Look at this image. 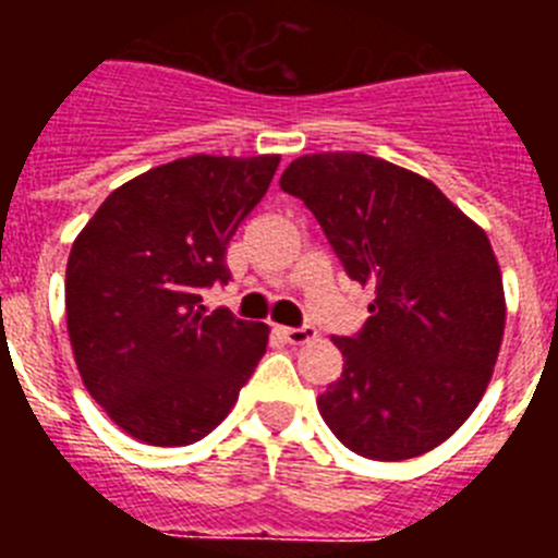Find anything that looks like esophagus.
<instances>
[{
    "label": "esophagus",
    "mask_w": 558,
    "mask_h": 558,
    "mask_svg": "<svg viewBox=\"0 0 558 558\" xmlns=\"http://www.w3.org/2000/svg\"><path fill=\"white\" fill-rule=\"evenodd\" d=\"M282 335L288 343H293V347H302V343H310V340H315V329L313 327H282Z\"/></svg>",
    "instance_id": "34e87169"
}]
</instances>
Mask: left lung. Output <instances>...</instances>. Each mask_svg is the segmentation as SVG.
Masks as SVG:
<instances>
[{"label": "left lung", "instance_id": "left-lung-1", "mask_svg": "<svg viewBox=\"0 0 558 558\" xmlns=\"http://www.w3.org/2000/svg\"><path fill=\"white\" fill-rule=\"evenodd\" d=\"M279 186L377 293L366 327L332 338L343 374L318 397L324 422L374 461L430 452L475 411L500 352L506 295L489 236L433 181L366 153H310Z\"/></svg>", "mask_w": 558, "mask_h": 558}]
</instances>
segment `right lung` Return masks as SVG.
<instances>
[{
	"mask_svg": "<svg viewBox=\"0 0 558 558\" xmlns=\"http://www.w3.org/2000/svg\"><path fill=\"white\" fill-rule=\"evenodd\" d=\"M279 156H186L113 190L72 243L66 329L83 386L136 441L184 447L229 416L268 324L206 310Z\"/></svg>",
	"mask_w": 558,
	"mask_h": 558,
	"instance_id": "right-lung-1",
	"label": "right lung"
}]
</instances>
